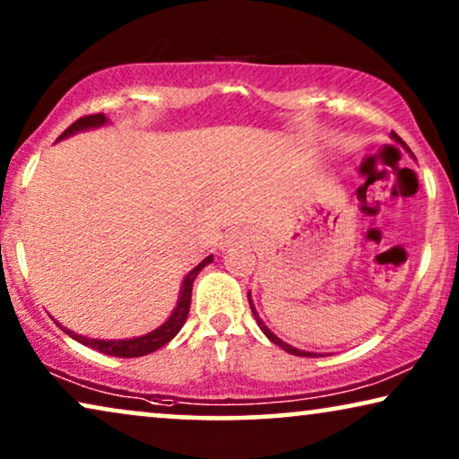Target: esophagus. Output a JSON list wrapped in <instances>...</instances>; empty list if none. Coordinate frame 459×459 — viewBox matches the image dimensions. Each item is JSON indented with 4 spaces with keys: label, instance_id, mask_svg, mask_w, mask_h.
<instances>
[{
    "label": "esophagus",
    "instance_id": "esophagus-1",
    "mask_svg": "<svg viewBox=\"0 0 459 459\" xmlns=\"http://www.w3.org/2000/svg\"><path fill=\"white\" fill-rule=\"evenodd\" d=\"M240 238H242V236H238V234H236V236H230V238H228V244H234V242L240 240Z\"/></svg>",
    "mask_w": 459,
    "mask_h": 459
}]
</instances>
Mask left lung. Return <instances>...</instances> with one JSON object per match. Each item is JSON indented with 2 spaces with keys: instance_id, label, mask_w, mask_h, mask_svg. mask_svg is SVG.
Here are the masks:
<instances>
[{
  "instance_id": "1",
  "label": "left lung",
  "mask_w": 459,
  "mask_h": 459,
  "mask_svg": "<svg viewBox=\"0 0 459 459\" xmlns=\"http://www.w3.org/2000/svg\"><path fill=\"white\" fill-rule=\"evenodd\" d=\"M393 140H397V142H401L399 137H397V134H393ZM403 143V142H401ZM248 303H250V309H253V316H255V319H256V324H259V328L263 330V334H265L269 341H272L273 344H278V347H281L284 351H288V353H292V355H299V357H319V353H309V351H300V349H297V347H292V344H288V342H284V341H280L278 336L273 334L272 330L267 328L265 324H263V319L259 317V313H256V309H255V305H253V299H250V294H248Z\"/></svg>"
}]
</instances>
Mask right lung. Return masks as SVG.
<instances>
[{"label":"right lung","mask_w":459,"mask_h":459,"mask_svg":"<svg viewBox=\"0 0 459 459\" xmlns=\"http://www.w3.org/2000/svg\"><path fill=\"white\" fill-rule=\"evenodd\" d=\"M106 121H108V118H106V115H102V112H100V115L81 117L79 121H74L71 127H68L65 134L60 135V140H62V137L77 134V131H85V129H91V127H102ZM209 263H212V255L206 256L203 263H198V265L186 275L184 281H181L179 299H178V305H175V309L171 313V317H169L162 325H159L156 330L148 332V334L137 336V338H123V341H100V338H87V336L74 334L73 330H66L65 325H60V324L58 325L66 332L68 336L74 338L77 342L85 344V347H90V349H96L104 355H110V357H142V355L154 353V351L165 347V344L171 341V338H175V334H178V332L181 330V325L186 324L187 313H190V303H192V284H194V280H196V275L203 272V267L209 265Z\"/></svg>","instance_id":"add662e5"}]
</instances>
